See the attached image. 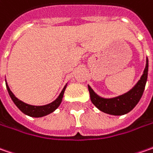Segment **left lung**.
Segmentation results:
<instances>
[{
    "instance_id": "1",
    "label": "left lung",
    "mask_w": 153,
    "mask_h": 153,
    "mask_svg": "<svg viewBox=\"0 0 153 153\" xmlns=\"http://www.w3.org/2000/svg\"><path fill=\"white\" fill-rule=\"evenodd\" d=\"M147 74H148V59H146V64L144 72L142 74L140 79L139 80L138 82L134 85L132 89H130L129 91L120 96L111 98V99H105L99 96L92 89L91 87L88 86V91L90 94L92 103L100 111L107 114L114 115V116L126 114L134 109L142 96L147 80Z\"/></svg>"
}]
</instances>
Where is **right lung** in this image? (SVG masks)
Listing matches in <instances>:
<instances>
[{"instance_id":"right-lung-1","label":"right lung","mask_w":153,"mask_h":153,"mask_svg":"<svg viewBox=\"0 0 153 153\" xmlns=\"http://www.w3.org/2000/svg\"><path fill=\"white\" fill-rule=\"evenodd\" d=\"M6 86H7L9 95H10L11 99L13 100V103L16 105V106L23 113L28 115L30 117H41L50 114L51 112L54 111L59 106V105H60V103L62 101V99H63L64 93H65V88H66V85H65V88H63L61 93H60V94L59 95V97L57 98L53 102L48 104V105H38L37 106V105H28L26 103L21 101L20 100H19L18 98L15 97V95L10 90L8 85L7 83H6Z\"/></svg>"}]
</instances>
